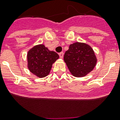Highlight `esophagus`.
<instances>
[{
  "label": "esophagus",
  "mask_w": 120,
  "mask_h": 120,
  "mask_svg": "<svg viewBox=\"0 0 120 120\" xmlns=\"http://www.w3.org/2000/svg\"><path fill=\"white\" fill-rule=\"evenodd\" d=\"M59 57L62 59V58H63V57H64V53L63 52H61L59 54Z\"/></svg>",
  "instance_id": "obj_1"
}]
</instances>
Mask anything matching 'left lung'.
<instances>
[{
    "instance_id": "1",
    "label": "left lung",
    "mask_w": 120,
    "mask_h": 120,
    "mask_svg": "<svg viewBox=\"0 0 120 120\" xmlns=\"http://www.w3.org/2000/svg\"><path fill=\"white\" fill-rule=\"evenodd\" d=\"M64 62L73 76L82 77L91 71L97 64L94 50L88 44L76 42L70 44L64 56Z\"/></svg>"
}]
</instances>
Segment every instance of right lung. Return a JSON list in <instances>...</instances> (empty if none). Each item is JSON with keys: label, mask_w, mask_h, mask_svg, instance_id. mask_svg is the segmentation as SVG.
Listing matches in <instances>:
<instances>
[{"label": "right lung", "mask_w": 120, "mask_h": 120, "mask_svg": "<svg viewBox=\"0 0 120 120\" xmlns=\"http://www.w3.org/2000/svg\"><path fill=\"white\" fill-rule=\"evenodd\" d=\"M59 58L58 53L44 44L35 45L27 52V68L37 77L43 78L49 75L53 64Z\"/></svg>", "instance_id": "right-lung-1"}]
</instances>
